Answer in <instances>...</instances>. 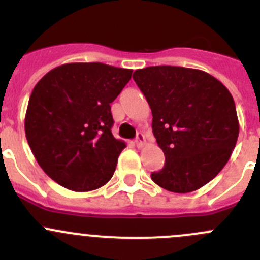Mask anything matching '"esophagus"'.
<instances>
[{"label":"esophagus","mask_w":260,"mask_h":260,"mask_svg":"<svg viewBox=\"0 0 260 260\" xmlns=\"http://www.w3.org/2000/svg\"><path fill=\"white\" fill-rule=\"evenodd\" d=\"M136 146L138 147V148H141V147H143V145L146 143V138H145V135L143 133H137V136H136Z\"/></svg>","instance_id":"esophagus-1"}]
</instances>
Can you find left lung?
I'll return each mask as SVG.
<instances>
[{"label":"left lung","mask_w":260,"mask_h":260,"mask_svg":"<svg viewBox=\"0 0 260 260\" xmlns=\"http://www.w3.org/2000/svg\"><path fill=\"white\" fill-rule=\"evenodd\" d=\"M133 79L152 111V131L165 153L153 182L172 192L203 187L229 161L239 136L232 94L208 73L159 65L138 69Z\"/></svg>","instance_id":"left-lung-1"}]
</instances>
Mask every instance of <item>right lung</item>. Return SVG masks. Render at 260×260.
<instances>
[{"label": "right lung", "instance_id": "right-lung-1", "mask_svg": "<svg viewBox=\"0 0 260 260\" xmlns=\"http://www.w3.org/2000/svg\"><path fill=\"white\" fill-rule=\"evenodd\" d=\"M131 77V69L72 62L50 70L36 84L25 132L50 179L79 192L96 190L112 179L125 143L112 135L111 103Z\"/></svg>", "mask_w": 260, "mask_h": 260}]
</instances>
